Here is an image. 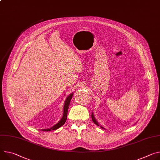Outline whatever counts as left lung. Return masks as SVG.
I'll return each instance as SVG.
<instances>
[{"instance_id": "left-lung-1", "label": "left lung", "mask_w": 160, "mask_h": 160, "mask_svg": "<svg viewBox=\"0 0 160 160\" xmlns=\"http://www.w3.org/2000/svg\"><path fill=\"white\" fill-rule=\"evenodd\" d=\"M91 118H92V121L94 122V124H96L97 126H100L101 128L102 129H105L103 127H102L101 126H99V124H98V122H97V121L96 120V119H95V118H94V114H93V113H92V115H91Z\"/></svg>"}]
</instances>
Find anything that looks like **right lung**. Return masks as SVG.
Instances as JSON below:
<instances>
[{
	"mask_svg": "<svg viewBox=\"0 0 160 160\" xmlns=\"http://www.w3.org/2000/svg\"><path fill=\"white\" fill-rule=\"evenodd\" d=\"M72 96H73V93L70 94L67 97V98L65 101L64 105V108H64V110H63V115H62V118L61 119V121L58 123H57L55 125L52 126V128H48V129H41L42 131H45V132H50V131H52V130H55L58 128H59L60 127H61L65 123V122L66 121V119H67V114H68L69 106V104H70V101H71V99Z\"/></svg>",
	"mask_w": 160,
	"mask_h": 160,
	"instance_id": "right-lung-1",
	"label": "right lung"
}]
</instances>
